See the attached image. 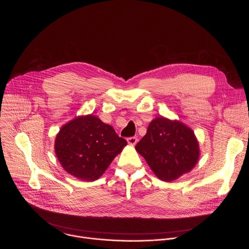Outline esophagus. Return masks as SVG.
<instances>
[{"label":"esophagus","mask_w":249,"mask_h":249,"mask_svg":"<svg viewBox=\"0 0 249 249\" xmlns=\"http://www.w3.org/2000/svg\"><path fill=\"white\" fill-rule=\"evenodd\" d=\"M127 142H128V144H129V145L134 146V145H136V144H137L138 139H137L136 137H130V138H128V139H127Z\"/></svg>","instance_id":"34e87169"}]
</instances>
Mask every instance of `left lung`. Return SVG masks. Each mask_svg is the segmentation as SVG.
Here are the masks:
<instances>
[{
  "label": "left lung",
  "instance_id": "left-lung-1",
  "mask_svg": "<svg viewBox=\"0 0 249 249\" xmlns=\"http://www.w3.org/2000/svg\"><path fill=\"white\" fill-rule=\"evenodd\" d=\"M136 151L158 178L167 182L190 172L200 157L199 142L193 130L179 120L163 116L151 121Z\"/></svg>",
  "mask_w": 249,
  "mask_h": 249
}]
</instances>
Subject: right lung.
<instances>
[{"instance_id": "obj_1", "label": "right lung", "mask_w": 249, "mask_h": 249, "mask_svg": "<svg viewBox=\"0 0 249 249\" xmlns=\"http://www.w3.org/2000/svg\"><path fill=\"white\" fill-rule=\"evenodd\" d=\"M127 146L113 127L92 114L63 125L55 139V154L62 167L83 181H94Z\"/></svg>"}]
</instances>
